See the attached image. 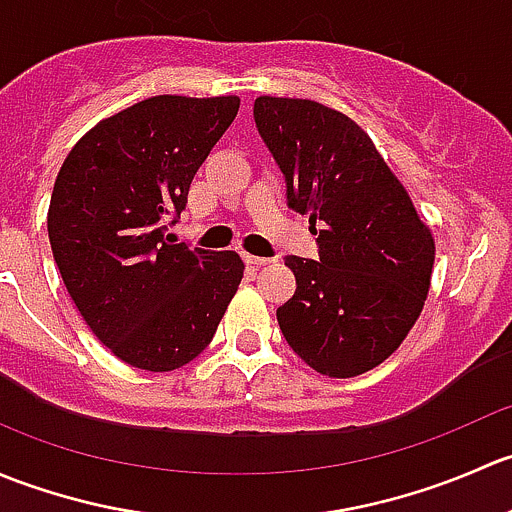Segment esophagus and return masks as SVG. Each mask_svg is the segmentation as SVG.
I'll return each instance as SVG.
<instances>
[{
	"label": "esophagus",
	"instance_id": "34e87169",
	"mask_svg": "<svg viewBox=\"0 0 512 512\" xmlns=\"http://www.w3.org/2000/svg\"><path fill=\"white\" fill-rule=\"evenodd\" d=\"M245 257V262L247 265H252V267H265V265H270V257H257V255H242Z\"/></svg>",
	"mask_w": 512,
	"mask_h": 512
}]
</instances>
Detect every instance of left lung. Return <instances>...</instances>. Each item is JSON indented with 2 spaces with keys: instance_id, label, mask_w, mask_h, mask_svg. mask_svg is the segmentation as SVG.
<instances>
[{
  "instance_id": "obj_1",
  "label": "left lung",
  "mask_w": 512,
  "mask_h": 512,
  "mask_svg": "<svg viewBox=\"0 0 512 512\" xmlns=\"http://www.w3.org/2000/svg\"><path fill=\"white\" fill-rule=\"evenodd\" d=\"M255 123L287 183V205L309 215L319 260L287 255L297 289L277 309L294 354L349 379L389 359L414 327L436 245L371 138L309 98L260 96Z\"/></svg>"
}]
</instances>
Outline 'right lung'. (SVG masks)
I'll use <instances>...</instances> for the list:
<instances>
[{
  "label": "right lung",
  "instance_id": "add662e5",
  "mask_svg": "<svg viewBox=\"0 0 512 512\" xmlns=\"http://www.w3.org/2000/svg\"><path fill=\"white\" fill-rule=\"evenodd\" d=\"M237 108V96L146 98L96 123L56 175L46 227L61 280L91 332L136 369L193 361L242 280L237 252L168 235Z\"/></svg>",
  "mask_w": 512,
  "mask_h": 512
}]
</instances>
